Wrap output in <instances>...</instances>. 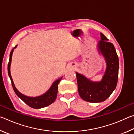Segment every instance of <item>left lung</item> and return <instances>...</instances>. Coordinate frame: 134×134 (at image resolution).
<instances>
[{
    "label": "left lung",
    "mask_w": 134,
    "mask_h": 134,
    "mask_svg": "<svg viewBox=\"0 0 134 134\" xmlns=\"http://www.w3.org/2000/svg\"><path fill=\"white\" fill-rule=\"evenodd\" d=\"M98 42L99 51L105 58L106 69L100 81H92L76 72L79 93L84 100L99 103L107 99L116 87L119 71V58L112 43L102 33Z\"/></svg>",
    "instance_id": "1"
}]
</instances>
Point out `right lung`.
<instances>
[{
	"label": "right lung",
	"instance_id": "1",
	"mask_svg": "<svg viewBox=\"0 0 134 134\" xmlns=\"http://www.w3.org/2000/svg\"><path fill=\"white\" fill-rule=\"evenodd\" d=\"M16 47L17 45H16L10 52L9 61V63L8 65V74L10 79L13 89L16 94L17 96L22 100H23L24 102L26 104V105H28L29 106H30L31 108H34V109H40V108L46 107V106L51 105V103H53L54 102L55 100L57 95V92H58V83H60V81L62 79L63 77H62L61 78L54 81V82L53 83V85H51V87L48 89V91L45 92L44 94L41 95L40 96L33 97H28L22 94L19 91H18L16 88L15 87L14 83H13V81L12 80V76H11L10 70L13 51L14 50L15 48H16Z\"/></svg>",
	"mask_w": 134,
	"mask_h": 134
}]
</instances>
